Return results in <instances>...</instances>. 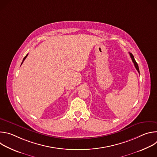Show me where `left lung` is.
I'll return each mask as SVG.
<instances>
[{"instance_id":"1","label":"left lung","mask_w":157,"mask_h":157,"mask_svg":"<svg viewBox=\"0 0 157 157\" xmlns=\"http://www.w3.org/2000/svg\"><path fill=\"white\" fill-rule=\"evenodd\" d=\"M130 53V57H131V58H132V61H133V64H134V66H135L136 68V70H137V71H138V72L140 73V71H139V66H138V64L137 63L136 61L135 60V58H134V57H133V55H132V53Z\"/></svg>"}]
</instances>
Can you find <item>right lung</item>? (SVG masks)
Masks as SVG:
<instances>
[{
	"label": "right lung",
	"mask_w": 157,
	"mask_h": 157,
	"mask_svg": "<svg viewBox=\"0 0 157 157\" xmlns=\"http://www.w3.org/2000/svg\"><path fill=\"white\" fill-rule=\"evenodd\" d=\"M27 56H28V54H27V55H26V56H25V57H24V59H23V61H22V62H21V64H22V63H23V62H24V60H25V58H27Z\"/></svg>",
	"instance_id": "1"
}]
</instances>
